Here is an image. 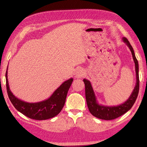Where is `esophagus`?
Instances as JSON below:
<instances>
[{"label": "esophagus", "mask_w": 147, "mask_h": 147, "mask_svg": "<svg viewBox=\"0 0 147 147\" xmlns=\"http://www.w3.org/2000/svg\"><path fill=\"white\" fill-rule=\"evenodd\" d=\"M85 74V71L82 69H79L76 71L75 73V76L76 78H81L84 76Z\"/></svg>", "instance_id": "esophagus-1"}]
</instances>
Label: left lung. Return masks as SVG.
Returning <instances> with one entry per match:
<instances>
[{"label": "left lung", "mask_w": 147, "mask_h": 147, "mask_svg": "<svg viewBox=\"0 0 147 147\" xmlns=\"http://www.w3.org/2000/svg\"><path fill=\"white\" fill-rule=\"evenodd\" d=\"M123 40L130 49L133 59L135 63L136 73V84L135 88L131 93L130 97L124 103L115 106H106L100 105L96 100L95 94L94 93L93 89L92 88L91 82L86 79H84L83 81L85 84L86 98L87 105L90 113L96 118L103 119V120H112L119 117L123 114L130 110L131 107L135 103L138 97L139 89V65L138 59L134 53V49L130 43V42L126 38H123Z\"/></svg>", "instance_id": "8db88e82"}]
</instances>
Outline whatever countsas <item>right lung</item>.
Wrapping results in <instances>:
<instances>
[{"label":"right lung","mask_w":147,"mask_h":147,"mask_svg":"<svg viewBox=\"0 0 147 147\" xmlns=\"http://www.w3.org/2000/svg\"><path fill=\"white\" fill-rule=\"evenodd\" d=\"M6 80L8 97L17 111L35 120H46L56 116L61 111L73 78L65 81L48 99L34 103L20 100L12 93L8 84V68L6 72Z\"/></svg>","instance_id":"right-lung-1"}]
</instances>
